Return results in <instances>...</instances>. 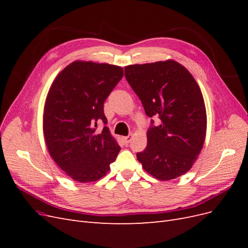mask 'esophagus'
<instances>
[{
    "instance_id": "1",
    "label": "esophagus",
    "mask_w": 248,
    "mask_h": 248,
    "mask_svg": "<svg viewBox=\"0 0 248 248\" xmlns=\"http://www.w3.org/2000/svg\"><path fill=\"white\" fill-rule=\"evenodd\" d=\"M131 139H132V134H129V136H127V137H123L122 138V140H123V141H124V144H129L130 142V140H131Z\"/></svg>"
}]
</instances>
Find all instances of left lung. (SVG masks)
Returning a JSON list of instances; mask_svg holds the SVG:
<instances>
[{"label":"left lung","mask_w":248,"mask_h":248,"mask_svg":"<svg viewBox=\"0 0 248 248\" xmlns=\"http://www.w3.org/2000/svg\"><path fill=\"white\" fill-rule=\"evenodd\" d=\"M125 78L146 115L160 119L158 126L151 120L148 144L137 154L138 160L161 181L184 175L197 160L206 138V108L198 82L174 60L126 66Z\"/></svg>","instance_id":"1"}]
</instances>
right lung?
Returning a JSON list of instances; mask_svg holds the SVG:
<instances>
[{
	"mask_svg": "<svg viewBox=\"0 0 248 248\" xmlns=\"http://www.w3.org/2000/svg\"><path fill=\"white\" fill-rule=\"evenodd\" d=\"M124 76L122 67L74 61L58 74L46 96L43 134L51 158L80 183L107 175L120 146L107 126L103 104Z\"/></svg>",
	"mask_w": 248,
	"mask_h": 248,
	"instance_id": "1",
	"label": "right lung"
}]
</instances>
